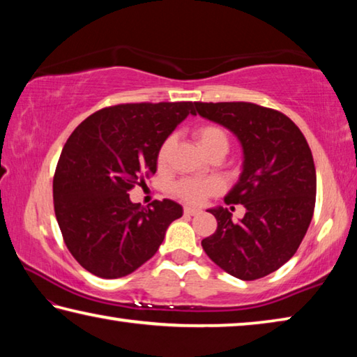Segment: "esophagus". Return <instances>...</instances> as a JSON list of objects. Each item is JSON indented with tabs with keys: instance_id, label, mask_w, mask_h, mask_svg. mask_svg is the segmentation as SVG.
<instances>
[{
	"instance_id": "34e87169",
	"label": "esophagus",
	"mask_w": 357,
	"mask_h": 357,
	"mask_svg": "<svg viewBox=\"0 0 357 357\" xmlns=\"http://www.w3.org/2000/svg\"><path fill=\"white\" fill-rule=\"evenodd\" d=\"M183 213H185L186 216H195V215H197V213H201V210L195 208V207H185V208H183Z\"/></svg>"
}]
</instances>
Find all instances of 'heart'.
I'll return each mask as SVG.
<instances>
[{"label": "heart", "mask_w": 357, "mask_h": 357, "mask_svg": "<svg viewBox=\"0 0 357 357\" xmlns=\"http://www.w3.org/2000/svg\"><path fill=\"white\" fill-rule=\"evenodd\" d=\"M195 137L199 147L204 150L205 155L210 153L211 150L215 149L229 147L227 131L216 123L199 125L195 130ZM174 135H169L167 137H165V141L161 142L158 152H156V162H158V166H165L167 162L169 155H171V150L174 147ZM220 182L213 178H182L174 183L172 190L175 192V196H178L185 202L202 204L208 196L220 191Z\"/></svg>", "instance_id": "1"}]
</instances>
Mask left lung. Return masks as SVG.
Listing matches in <instances>:
<instances>
[{"label": "left lung", "mask_w": 357, "mask_h": 357, "mask_svg": "<svg viewBox=\"0 0 357 357\" xmlns=\"http://www.w3.org/2000/svg\"><path fill=\"white\" fill-rule=\"evenodd\" d=\"M195 106L202 117L234 131L245 153L240 182L226 204H241L246 213L232 221L227 208L208 210L218 227L202 240L204 251L241 280L265 278L295 255L314 216L317 174L309 144L276 109L249 102Z\"/></svg>", "instance_id": "obj_1"}]
</instances>
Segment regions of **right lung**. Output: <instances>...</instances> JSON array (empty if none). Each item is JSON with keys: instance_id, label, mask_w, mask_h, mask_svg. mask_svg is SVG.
Listing matches in <instances>:
<instances>
[{"instance_id": "obj_1", "label": "right lung", "mask_w": 357, "mask_h": 357, "mask_svg": "<svg viewBox=\"0 0 357 357\" xmlns=\"http://www.w3.org/2000/svg\"><path fill=\"white\" fill-rule=\"evenodd\" d=\"M188 114L192 102L122 103L84 119L68 136L53 177L62 238L78 264L117 279L152 259L169 224L183 210L171 199L152 207L128 192L156 172V152Z\"/></svg>"}]
</instances>
